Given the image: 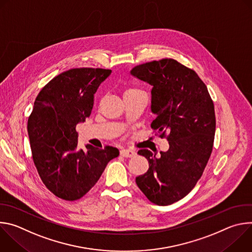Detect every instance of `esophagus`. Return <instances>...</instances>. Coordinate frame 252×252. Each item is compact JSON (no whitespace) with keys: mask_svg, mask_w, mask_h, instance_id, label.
Segmentation results:
<instances>
[{"mask_svg":"<svg viewBox=\"0 0 252 252\" xmlns=\"http://www.w3.org/2000/svg\"><path fill=\"white\" fill-rule=\"evenodd\" d=\"M121 156H123L124 158H132L135 156V152L131 151V150L124 149L121 151Z\"/></svg>","mask_w":252,"mask_h":252,"instance_id":"1","label":"esophagus"}]
</instances>
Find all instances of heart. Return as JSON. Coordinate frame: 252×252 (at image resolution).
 Segmentation results:
<instances>
[{
	"instance_id": "obj_1",
	"label": "heart",
	"mask_w": 252,
	"mask_h": 252,
	"mask_svg": "<svg viewBox=\"0 0 252 252\" xmlns=\"http://www.w3.org/2000/svg\"><path fill=\"white\" fill-rule=\"evenodd\" d=\"M131 92H138L137 90H135V89H127L126 91V93H131ZM125 93V94H126Z\"/></svg>"
}]
</instances>
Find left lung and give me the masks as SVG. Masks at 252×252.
Here are the masks:
<instances>
[{
	"instance_id": "left-lung-1",
	"label": "left lung",
	"mask_w": 252,
	"mask_h": 252,
	"mask_svg": "<svg viewBox=\"0 0 252 252\" xmlns=\"http://www.w3.org/2000/svg\"><path fill=\"white\" fill-rule=\"evenodd\" d=\"M131 76L150 84L151 126L166 136L169 149L156 157L140 150L150 163L135 178L139 189L155 204L168 205L184 198L195 187L210 158L215 133L213 101L195 71L172 59L134 66Z\"/></svg>"
}]
</instances>
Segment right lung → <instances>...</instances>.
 Segmentation results:
<instances>
[{"label": "right lung", "instance_id": "1", "mask_svg": "<svg viewBox=\"0 0 252 252\" xmlns=\"http://www.w3.org/2000/svg\"><path fill=\"white\" fill-rule=\"evenodd\" d=\"M111 73L93 67L65 70L50 81L34 100L28 120L32 160L44 185L62 199L83 197L109 161L120 155L113 147L78 149L76 126L91 116L94 94Z\"/></svg>", "mask_w": 252, "mask_h": 252}]
</instances>
